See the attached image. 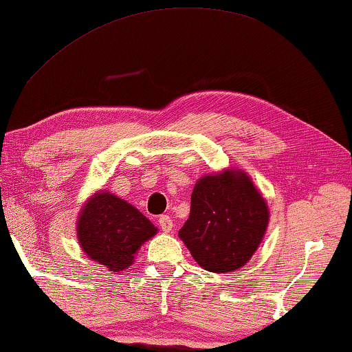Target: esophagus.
<instances>
[{
    "label": "esophagus",
    "mask_w": 352,
    "mask_h": 352,
    "mask_svg": "<svg viewBox=\"0 0 352 352\" xmlns=\"http://www.w3.org/2000/svg\"><path fill=\"white\" fill-rule=\"evenodd\" d=\"M159 226L162 228V231L170 232L175 225H173V220L168 217V215H162V217L159 219Z\"/></svg>",
    "instance_id": "1"
}]
</instances>
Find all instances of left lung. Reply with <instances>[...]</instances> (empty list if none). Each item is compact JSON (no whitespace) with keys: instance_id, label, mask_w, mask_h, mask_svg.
Segmentation results:
<instances>
[{"instance_id":"left-lung-1","label":"left lung","mask_w":352,"mask_h":352,"mask_svg":"<svg viewBox=\"0 0 352 352\" xmlns=\"http://www.w3.org/2000/svg\"><path fill=\"white\" fill-rule=\"evenodd\" d=\"M269 209L247 173L230 168L195 184L190 215L179 237L209 272L244 266L261 244Z\"/></svg>"}]
</instances>
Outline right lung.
Wrapping results in <instances>:
<instances>
[{
    "label": "right lung",
    "mask_w": 352,
    "mask_h": 352,
    "mask_svg": "<svg viewBox=\"0 0 352 352\" xmlns=\"http://www.w3.org/2000/svg\"><path fill=\"white\" fill-rule=\"evenodd\" d=\"M155 232L157 228L137 208L107 190L88 199L77 223L80 247L110 272L131 266L138 248Z\"/></svg>",
    "instance_id": "1"
}]
</instances>
